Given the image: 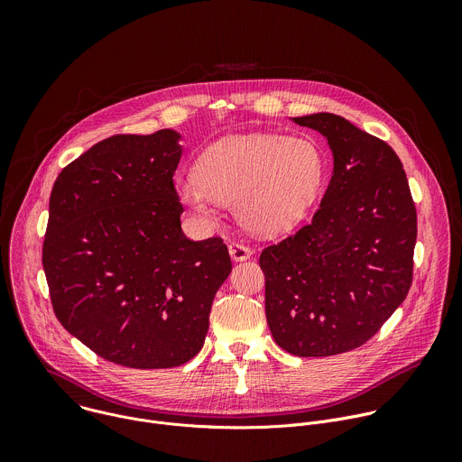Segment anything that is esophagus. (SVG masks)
I'll return each instance as SVG.
<instances>
[{
  "label": "esophagus",
  "mask_w": 462,
  "mask_h": 462,
  "mask_svg": "<svg viewBox=\"0 0 462 462\" xmlns=\"http://www.w3.org/2000/svg\"><path fill=\"white\" fill-rule=\"evenodd\" d=\"M228 252H230V257L234 261H245L252 255V248L241 245V243H230L228 245Z\"/></svg>",
  "instance_id": "1"
}]
</instances>
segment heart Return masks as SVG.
<instances>
[{"label":"heart","mask_w":462,"mask_h":462,"mask_svg":"<svg viewBox=\"0 0 462 462\" xmlns=\"http://www.w3.org/2000/svg\"><path fill=\"white\" fill-rule=\"evenodd\" d=\"M323 179L319 148L303 137L232 135L208 148L197 175L179 186L180 203L197 221H216L217 205H236L239 221L261 234L294 226L316 199Z\"/></svg>","instance_id":"obj_1"}]
</instances>
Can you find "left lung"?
Returning a JSON list of instances; mask_svg holds the SVG:
<instances>
[{"label": "left lung", "mask_w": 462, "mask_h": 462, "mask_svg": "<svg viewBox=\"0 0 462 462\" xmlns=\"http://www.w3.org/2000/svg\"><path fill=\"white\" fill-rule=\"evenodd\" d=\"M325 137L333 177L310 225L261 252L265 314L296 356H333L365 344L406 300L417 210L402 162L347 118H291Z\"/></svg>", "instance_id": "8db88e82"}]
</instances>
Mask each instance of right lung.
Here are the masks:
<instances>
[{"instance_id": "right-lung-1", "label": "right lung", "mask_w": 462, "mask_h": 462, "mask_svg": "<svg viewBox=\"0 0 462 462\" xmlns=\"http://www.w3.org/2000/svg\"><path fill=\"white\" fill-rule=\"evenodd\" d=\"M182 135L109 137L51 191L43 271L56 318L98 356L166 369L201 351L232 271L223 239L189 241L173 173Z\"/></svg>"}]
</instances>
